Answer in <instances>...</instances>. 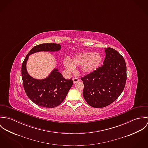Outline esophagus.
<instances>
[{"instance_id":"34e87169","label":"esophagus","mask_w":148,"mask_h":148,"mask_svg":"<svg viewBox=\"0 0 148 148\" xmlns=\"http://www.w3.org/2000/svg\"><path fill=\"white\" fill-rule=\"evenodd\" d=\"M79 81H80V80H79V78H77V77H74V78H73V82L74 84H75V83H76L77 82H79Z\"/></svg>"}]
</instances>
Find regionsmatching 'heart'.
<instances>
[{
    "label": "heart",
    "mask_w": 148,
    "mask_h": 148,
    "mask_svg": "<svg viewBox=\"0 0 148 148\" xmlns=\"http://www.w3.org/2000/svg\"><path fill=\"white\" fill-rule=\"evenodd\" d=\"M102 57L99 53L93 52H81L72 59L64 60V67L69 71H73L75 67L82 66V71L84 73H90L96 70L101 64Z\"/></svg>",
    "instance_id": "heart-1"
}]
</instances>
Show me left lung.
I'll use <instances>...</instances> for the list:
<instances>
[{
  "mask_svg": "<svg viewBox=\"0 0 148 148\" xmlns=\"http://www.w3.org/2000/svg\"><path fill=\"white\" fill-rule=\"evenodd\" d=\"M103 65L82 77L83 96L91 106L100 108L114 102L123 92L127 80V66L124 58L114 49L105 48Z\"/></svg>",
  "mask_w": 148,
  "mask_h": 148,
  "instance_id": "1",
  "label": "left lung"
}]
</instances>
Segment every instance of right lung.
Returning <instances> with one entry per match:
<instances>
[{
	"mask_svg": "<svg viewBox=\"0 0 148 148\" xmlns=\"http://www.w3.org/2000/svg\"><path fill=\"white\" fill-rule=\"evenodd\" d=\"M61 49L59 44L44 43L35 46L28 52L21 65V76L23 87L29 99L38 106L52 108L59 106L66 97L73 85L72 79L66 80L55 68L44 79H36L28 73L26 64L31 54L38 52H57Z\"/></svg>",
	"mask_w": 148,
	"mask_h": 148,
	"instance_id": "obj_1",
	"label": "right lung"
}]
</instances>
